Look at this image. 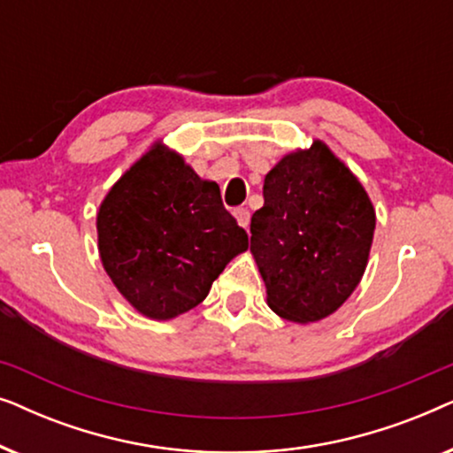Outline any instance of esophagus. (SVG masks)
Wrapping results in <instances>:
<instances>
[{
    "instance_id": "34e87169",
    "label": "esophagus",
    "mask_w": 453,
    "mask_h": 453,
    "mask_svg": "<svg viewBox=\"0 0 453 453\" xmlns=\"http://www.w3.org/2000/svg\"><path fill=\"white\" fill-rule=\"evenodd\" d=\"M234 219H237V222L243 228H247L250 226V219H251V214H250V210L247 208H234Z\"/></svg>"
}]
</instances>
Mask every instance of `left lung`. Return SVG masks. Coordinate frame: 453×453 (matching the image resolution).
<instances>
[{
	"mask_svg": "<svg viewBox=\"0 0 453 453\" xmlns=\"http://www.w3.org/2000/svg\"><path fill=\"white\" fill-rule=\"evenodd\" d=\"M375 210L358 179L321 142L284 157L264 179L251 253L280 318L324 319L361 282Z\"/></svg>",
	"mask_w": 453,
	"mask_h": 453,
	"instance_id": "left-lung-1",
	"label": "left lung"
}]
</instances>
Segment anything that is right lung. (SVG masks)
Returning a JSON list of instances; mask_svg holds the SVG:
<instances>
[{"mask_svg": "<svg viewBox=\"0 0 453 453\" xmlns=\"http://www.w3.org/2000/svg\"><path fill=\"white\" fill-rule=\"evenodd\" d=\"M96 231L111 280L152 319L200 305L225 265L250 245L222 206L219 185L202 181L158 144L113 185Z\"/></svg>", "mask_w": 453, "mask_h": 453, "instance_id": "add662e5", "label": "right lung"}]
</instances>
